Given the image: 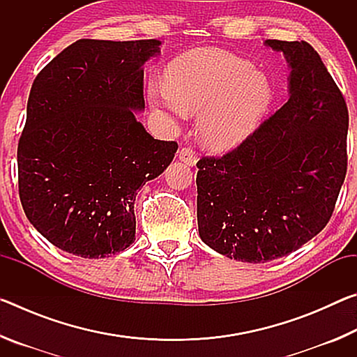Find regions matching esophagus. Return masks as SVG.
Returning <instances> with one entry per match:
<instances>
[{
  "label": "esophagus",
  "instance_id": "esophagus-1",
  "mask_svg": "<svg viewBox=\"0 0 357 357\" xmlns=\"http://www.w3.org/2000/svg\"><path fill=\"white\" fill-rule=\"evenodd\" d=\"M178 155H179V160L184 162V164H187V165L193 167L197 164V154H195V151L190 148H183L179 151Z\"/></svg>",
  "mask_w": 357,
  "mask_h": 357
}]
</instances>
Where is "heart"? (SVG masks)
<instances>
[{"label":"heart","instance_id":"b5f03b06","mask_svg":"<svg viewBox=\"0 0 357 357\" xmlns=\"http://www.w3.org/2000/svg\"><path fill=\"white\" fill-rule=\"evenodd\" d=\"M149 104L174 118L197 114L198 138L215 153L249 138L271 104V88L250 63L217 48L187 52L168 66L164 84L151 80Z\"/></svg>","mask_w":357,"mask_h":357}]
</instances>
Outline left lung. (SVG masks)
<instances>
[{"label": "left lung", "mask_w": 357, "mask_h": 357, "mask_svg": "<svg viewBox=\"0 0 357 357\" xmlns=\"http://www.w3.org/2000/svg\"><path fill=\"white\" fill-rule=\"evenodd\" d=\"M264 45L291 69L288 102L236 149L197 164L202 241L247 263L285 257L315 238L347 174V102L317 50L304 40Z\"/></svg>", "instance_id": "left-lung-1"}]
</instances>
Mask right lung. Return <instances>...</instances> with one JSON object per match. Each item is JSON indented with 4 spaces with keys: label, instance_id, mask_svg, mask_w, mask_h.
Returning <instances> with one entry per match:
<instances>
[{
    "label": "right lung",
    "instance_id": "1",
    "mask_svg": "<svg viewBox=\"0 0 357 357\" xmlns=\"http://www.w3.org/2000/svg\"><path fill=\"white\" fill-rule=\"evenodd\" d=\"M160 44L80 39L36 77L17 149L19 193L28 220L58 249L105 258L135 241L137 190L178 149L135 118L143 66Z\"/></svg>",
    "mask_w": 357,
    "mask_h": 357
}]
</instances>
